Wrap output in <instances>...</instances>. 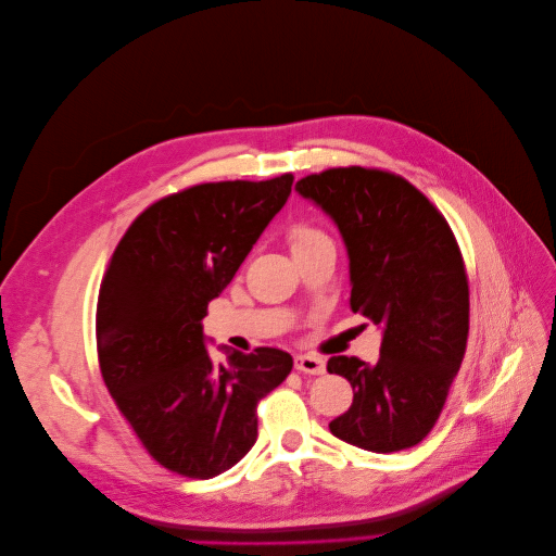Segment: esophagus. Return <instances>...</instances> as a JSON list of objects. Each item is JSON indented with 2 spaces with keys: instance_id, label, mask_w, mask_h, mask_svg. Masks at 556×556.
<instances>
[{
  "instance_id": "esophagus-1",
  "label": "esophagus",
  "mask_w": 556,
  "mask_h": 556,
  "mask_svg": "<svg viewBox=\"0 0 556 556\" xmlns=\"http://www.w3.org/2000/svg\"><path fill=\"white\" fill-rule=\"evenodd\" d=\"M296 371L309 374V376H324L326 374V362L316 355H296L294 359Z\"/></svg>"
}]
</instances>
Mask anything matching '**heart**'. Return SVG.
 Wrapping results in <instances>:
<instances>
[{"label": "heart", "mask_w": 556, "mask_h": 556, "mask_svg": "<svg viewBox=\"0 0 556 556\" xmlns=\"http://www.w3.org/2000/svg\"><path fill=\"white\" fill-rule=\"evenodd\" d=\"M324 237L326 235L321 230H314V228H307V226H296L292 232H289V244H292V251H294V249L319 242V240H324Z\"/></svg>", "instance_id": "heart-1"}]
</instances>
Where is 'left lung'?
I'll use <instances>...</instances> for the list:
<instances>
[{"label": "left lung", "mask_w": 556, "mask_h": 556, "mask_svg": "<svg viewBox=\"0 0 556 556\" xmlns=\"http://www.w3.org/2000/svg\"><path fill=\"white\" fill-rule=\"evenodd\" d=\"M296 192L339 228L349 253L351 309L382 330L376 364L330 357L353 405L330 432L371 453L428 437L466 351L468 282L455 235L405 178L364 167L305 176Z\"/></svg>", "instance_id": "1"}]
</instances>
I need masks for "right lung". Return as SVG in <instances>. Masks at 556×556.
Returning <instances> with one entry per match:
<instances>
[{"mask_svg":"<svg viewBox=\"0 0 556 556\" xmlns=\"http://www.w3.org/2000/svg\"><path fill=\"white\" fill-rule=\"evenodd\" d=\"M292 174L203 182L130 224L103 276L97 353L105 387L149 455L210 480L257 439L255 407L292 371L278 349L207 353L203 316L292 194Z\"/></svg>","mask_w":556,"mask_h":556,"instance_id":"right-lung-1","label":"right lung"}]
</instances>
